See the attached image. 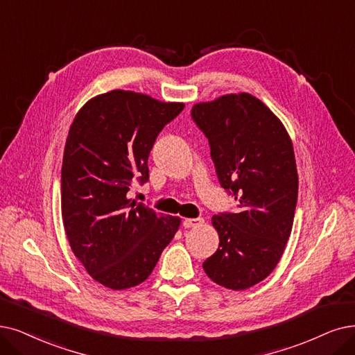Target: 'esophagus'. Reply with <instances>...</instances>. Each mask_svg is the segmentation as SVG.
Wrapping results in <instances>:
<instances>
[{
    "mask_svg": "<svg viewBox=\"0 0 355 355\" xmlns=\"http://www.w3.org/2000/svg\"><path fill=\"white\" fill-rule=\"evenodd\" d=\"M202 221H204V220H202V218H200V217H198V218H185V220L182 221V225L185 227V229H191V227L200 225Z\"/></svg>",
    "mask_w": 355,
    "mask_h": 355,
    "instance_id": "1",
    "label": "esophagus"
}]
</instances>
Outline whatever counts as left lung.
<instances>
[{"label":"left lung","mask_w":355,"mask_h":355,"mask_svg":"<svg viewBox=\"0 0 355 355\" xmlns=\"http://www.w3.org/2000/svg\"><path fill=\"white\" fill-rule=\"evenodd\" d=\"M191 116L208 139L221 188L236 201V211L212 217L220 245L202 268L216 284L246 290L274 271L293 229L299 176L291 139L248 93L198 103Z\"/></svg>","instance_id":"obj_1"}]
</instances>
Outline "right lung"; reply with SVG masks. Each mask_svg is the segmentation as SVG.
Returning <instances> with one entry per match:
<instances>
[{
	"label": "right lung",
	"mask_w": 355,
	"mask_h": 355,
	"mask_svg": "<svg viewBox=\"0 0 355 355\" xmlns=\"http://www.w3.org/2000/svg\"><path fill=\"white\" fill-rule=\"evenodd\" d=\"M185 105L113 90L92 98L71 125L61 170L68 242L93 279L112 290L146 281L180 220L128 200L148 182V155Z\"/></svg>",
	"instance_id": "obj_1"
}]
</instances>
